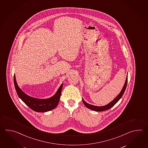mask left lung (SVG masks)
<instances>
[{
  "mask_svg": "<svg viewBox=\"0 0 148 148\" xmlns=\"http://www.w3.org/2000/svg\"><path fill=\"white\" fill-rule=\"evenodd\" d=\"M127 75L126 76V78L125 82V84L123 86V88L122 89V90L120 92V94L117 96L116 98H115L113 101H110V103L105 105V106H94L92 105L91 104H88L87 102H86L84 99L83 98H82V101L83 103L85 105V106L87 107L89 109L91 110H94V111H96V112H101V111H104V110H107L110 109L111 107H113L114 105L116 104L118 102V101L120 100L121 97H122L124 93V91L125 90L126 87V85H127Z\"/></svg>",
  "mask_w": 148,
  "mask_h": 148,
  "instance_id": "1",
  "label": "left lung"
}]
</instances>
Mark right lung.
Here are the masks:
<instances>
[{
  "label": "right lung",
  "instance_id": "obj_1",
  "mask_svg": "<svg viewBox=\"0 0 148 148\" xmlns=\"http://www.w3.org/2000/svg\"><path fill=\"white\" fill-rule=\"evenodd\" d=\"M14 81L18 97L32 110L37 112H47L54 109L59 104L63 84H62L56 93L51 97L47 99H39L32 97L24 93L17 85L15 75L14 76Z\"/></svg>",
  "mask_w": 148,
  "mask_h": 148
}]
</instances>
